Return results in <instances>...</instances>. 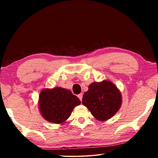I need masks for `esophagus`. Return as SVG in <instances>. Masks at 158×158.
Returning <instances> with one entry per match:
<instances>
[{
  "label": "esophagus",
  "instance_id": "esophagus-1",
  "mask_svg": "<svg viewBox=\"0 0 158 158\" xmlns=\"http://www.w3.org/2000/svg\"><path fill=\"white\" fill-rule=\"evenodd\" d=\"M78 98H79V100H82V98H83V95H82V93H80V94H79L78 95Z\"/></svg>",
  "mask_w": 158,
  "mask_h": 158
}]
</instances>
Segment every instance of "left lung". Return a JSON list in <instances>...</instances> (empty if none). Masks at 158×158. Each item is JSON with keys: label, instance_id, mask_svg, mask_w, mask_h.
<instances>
[{"label": "left lung", "instance_id": "8db88e82", "mask_svg": "<svg viewBox=\"0 0 158 158\" xmlns=\"http://www.w3.org/2000/svg\"><path fill=\"white\" fill-rule=\"evenodd\" d=\"M82 104L98 121H107L121 108V93L110 81L93 82L83 95Z\"/></svg>", "mask_w": 158, "mask_h": 158}]
</instances>
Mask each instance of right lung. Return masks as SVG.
I'll return each mask as SVG.
<instances>
[{"label":"right lung","mask_w":158,"mask_h":158,"mask_svg":"<svg viewBox=\"0 0 158 158\" xmlns=\"http://www.w3.org/2000/svg\"><path fill=\"white\" fill-rule=\"evenodd\" d=\"M81 101L70 90L61 87L44 89L39 95L38 106L42 116L50 123L64 124Z\"/></svg>","instance_id":"right-lung-1"}]
</instances>
